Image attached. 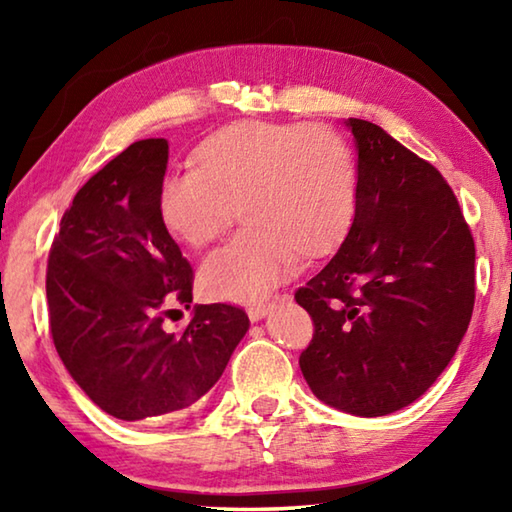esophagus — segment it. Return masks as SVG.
<instances>
[{"instance_id":"1","label":"esophagus","mask_w":512,"mask_h":512,"mask_svg":"<svg viewBox=\"0 0 512 512\" xmlns=\"http://www.w3.org/2000/svg\"><path fill=\"white\" fill-rule=\"evenodd\" d=\"M273 302H255V305H248V318L250 320H262L268 311H271Z\"/></svg>"}]
</instances>
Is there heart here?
<instances>
[{
    "instance_id": "b5f03b06",
    "label": "heart",
    "mask_w": 512,
    "mask_h": 512,
    "mask_svg": "<svg viewBox=\"0 0 512 512\" xmlns=\"http://www.w3.org/2000/svg\"><path fill=\"white\" fill-rule=\"evenodd\" d=\"M237 205L248 228L198 268L216 300H257L296 266L339 248L357 212V162L334 128L241 121L207 137L194 169L160 187L158 210L173 239L201 248L221 239Z\"/></svg>"
}]
</instances>
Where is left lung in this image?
<instances>
[{
	"label": "left lung",
	"instance_id": "8db88e82",
	"mask_svg": "<svg viewBox=\"0 0 512 512\" xmlns=\"http://www.w3.org/2000/svg\"><path fill=\"white\" fill-rule=\"evenodd\" d=\"M357 212L327 266L296 291L314 320L300 370L318 400L377 418L418 400L474 309V239L440 171L366 119Z\"/></svg>",
	"mask_w": 512,
	"mask_h": 512
}]
</instances>
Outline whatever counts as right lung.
<instances>
[{
	"instance_id": "right-lung-1",
	"label": "right lung",
	"mask_w": 512,
	"mask_h": 512,
	"mask_svg": "<svg viewBox=\"0 0 512 512\" xmlns=\"http://www.w3.org/2000/svg\"><path fill=\"white\" fill-rule=\"evenodd\" d=\"M167 140H140L94 173L60 219L47 262L49 329L85 395L119 420L187 409L219 381L248 332L246 311L198 305L178 334L171 305L192 302L194 271L158 210Z\"/></svg>"
}]
</instances>
